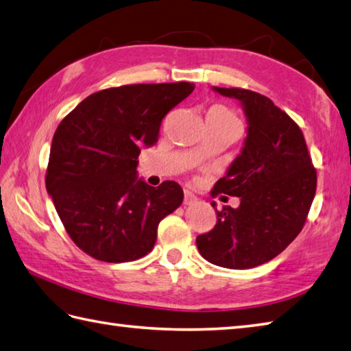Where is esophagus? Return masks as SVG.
I'll return each instance as SVG.
<instances>
[{
  "label": "esophagus",
  "mask_w": 351,
  "mask_h": 351,
  "mask_svg": "<svg viewBox=\"0 0 351 351\" xmlns=\"http://www.w3.org/2000/svg\"><path fill=\"white\" fill-rule=\"evenodd\" d=\"M197 195L195 194H192L191 191H184V195H183V204H192V203H195L197 202Z\"/></svg>",
  "instance_id": "34e87169"
}]
</instances>
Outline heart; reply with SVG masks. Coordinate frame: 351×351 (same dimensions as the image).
I'll return each mask as SVG.
<instances>
[{"instance_id": "obj_1", "label": "heart", "mask_w": 351, "mask_h": 351, "mask_svg": "<svg viewBox=\"0 0 351 351\" xmlns=\"http://www.w3.org/2000/svg\"><path fill=\"white\" fill-rule=\"evenodd\" d=\"M209 112L218 113V115H219L221 118H224V119H227V121H232V123H238V119H236V117L233 115V113H232L230 110H227L226 107H223V106H215V107H212V109H210Z\"/></svg>"}]
</instances>
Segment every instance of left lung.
<instances>
[{
    "label": "left lung",
    "instance_id": "left-lung-1",
    "mask_svg": "<svg viewBox=\"0 0 351 351\" xmlns=\"http://www.w3.org/2000/svg\"><path fill=\"white\" fill-rule=\"evenodd\" d=\"M238 99L247 118L241 153L212 194L239 197V207L217 210V224L197 236L198 252L213 265L247 269L280 254L302 232L317 191L300 127L269 98L238 88H212ZM215 209L217 203H210Z\"/></svg>",
    "mask_w": 351,
    "mask_h": 351
}]
</instances>
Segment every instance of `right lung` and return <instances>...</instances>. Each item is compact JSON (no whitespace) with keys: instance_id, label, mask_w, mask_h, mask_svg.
Here are the masks:
<instances>
[{"instance_id":"obj_1","label":"right lung","mask_w":351,"mask_h":351,"mask_svg":"<svg viewBox=\"0 0 351 351\" xmlns=\"http://www.w3.org/2000/svg\"><path fill=\"white\" fill-rule=\"evenodd\" d=\"M188 82L127 84L84 98L54 133L47 192L77 247L98 261H136L153 250L157 226L183 202L176 182L138 178V156L162 119L189 97Z\"/></svg>"}]
</instances>
